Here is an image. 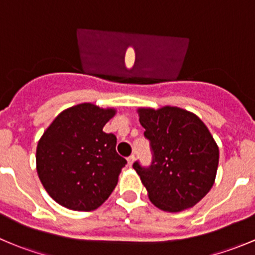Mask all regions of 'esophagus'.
<instances>
[{"label": "esophagus", "instance_id": "34e87169", "mask_svg": "<svg viewBox=\"0 0 255 255\" xmlns=\"http://www.w3.org/2000/svg\"><path fill=\"white\" fill-rule=\"evenodd\" d=\"M134 159H135L134 154H132V155H130V156H128V159H127V161H128V165H129V166H132V164H133V161H134Z\"/></svg>", "mask_w": 255, "mask_h": 255}]
</instances>
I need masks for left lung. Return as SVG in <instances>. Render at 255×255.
<instances>
[{
    "label": "left lung",
    "mask_w": 255,
    "mask_h": 255,
    "mask_svg": "<svg viewBox=\"0 0 255 255\" xmlns=\"http://www.w3.org/2000/svg\"><path fill=\"white\" fill-rule=\"evenodd\" d=\"M138 115L153 161L148 168L135 161L133 168L149 200L166 212L195 206L217 174L220 150L208 128L196 115L179 107L138 109Z\"/></svg>",
    "instance_id": "8db88e82"
}]
</instances>
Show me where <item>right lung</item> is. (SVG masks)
Here are the masks:
<instances>
[{
  "label": "right lung",
  "instance_id": "right-lung-1",
  "mask_svg": "<svg viewBox=\"0 0 255 255\" xmlns=\"http://www.w3.org/2000/svg\"><path fill=\"white\" fill-rule=\"evenodd\" d=\"M115 109L80 104L59 113L37 145V173L54 201L74 211H94L110 197L127 160L117 138L104 127Z\"/></svg>",
  "mask_w": 255,
  "mask_h": 255
}]
</instances>
